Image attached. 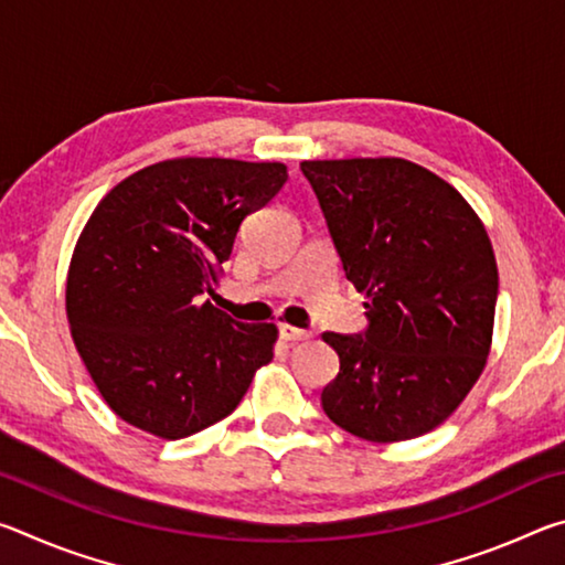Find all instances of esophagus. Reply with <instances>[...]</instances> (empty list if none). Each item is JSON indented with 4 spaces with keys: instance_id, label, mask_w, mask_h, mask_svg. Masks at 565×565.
Wrapping results in <instances>:
<instances>
[{
    "instance_id": "1",
    "label": "esophagus",
    "mask_w": 565,
    "mask_h": 565,
    "mask_svg": "<svg viewBox=\"0 0 565 565\" xmlns=\"http://www.w3.org/2000/svg\"><path fill=\"white\" fill-rule=\"evenodd\" d=\"M279 337L286 343H299V341L311 339V333L303 331V329H296V327H291V323H279Z\"/></svg>"
}]
</instances>
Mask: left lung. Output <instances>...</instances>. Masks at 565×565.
<instances>
[{"instance_id":"1","label":"left lung","mask_w":565,"mask_h":565,"mask_svg":"<svg viewBox=\"0 0 565 565\" xmlns=\"http://www.w3.org/2000/svg\"><path fill=\"white\" fill-rule=\"evenodd\" d=\"M301 171L369 317L359 337H321L341 361L323 411L371 444L434 431L491 353L499 266L483 222L448 181L398 157L301 161Z\"/></svg>"}]
</instances>
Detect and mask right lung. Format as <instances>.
<instances>
[{"mask_svg": "<svg viewBox=\"0 0 565 565\" xmlns=\"http://www.w3.org/2000/svg\"><path fill=\"white\" fill-rule=\"evenodd\" d=\"M281 161L181 157L139 169L94 209L66 271L74 347L107 406L164 441L226 418L274 359L279 329L204 294L246 214L286 184Z\"/></svg>", "mask_w": 565, "mask_h": 565, "instance_id": "obj_1", "label": "right lung"}]
</instances>
